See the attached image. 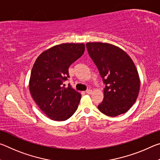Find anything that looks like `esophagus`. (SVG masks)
Segmentation results:
<instances>
[{"label": "esophagus", "instance_id": "obj_1", "mask_svg": "<svg viewBox=\"0 0 160 160\" xmlns=\"http://www.w3.org/2000/svg\"><path fill=\"white\" fill-rule=\"evenodd\" d=\"M86 93L88 94H91L92 93V90L91 89H89V90H86Z\"/></svg>", "mask_w": 160, "mask_h": 160}]
</instances>
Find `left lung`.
I'll return each mask as SVG.
<instances>
[{"instance_id": "obj_1", "label": "left lung", "mask_w": 160, "mask_h": 160, "mask_svg": "<svg viewBox=\"0 0 160 160\" xmlns=\"http://www.w3.org/2000/svg\"><path fill=\"white\" fill-rule=\"evenodd\" d=\"M86 47L105 84L99 110L111 117L125 113L136 101L140 90L133 61L123 49L108 43L88 42Z\"/></svg>"}]
</instances>
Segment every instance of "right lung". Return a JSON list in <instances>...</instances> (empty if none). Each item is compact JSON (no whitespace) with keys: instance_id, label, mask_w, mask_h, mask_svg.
<instances>
[{"instance_id":"add662e5","label":"right lung","mask_w":160,"mask_h":160,"mask_svg":"<svg viewBox=\"0 0 160 160\" xmlns=\"http://www.w3.org/2000/svg\"><path fill=\"white\" fill-rule=\"evenodd\" d=\"M85 44L56 45L38 56L32 67L29 88L32 98L48 117L66 121L77 110L81 94L63 81L69 78L68 68L82 56Z\"/></svg>"}]
</instances>
